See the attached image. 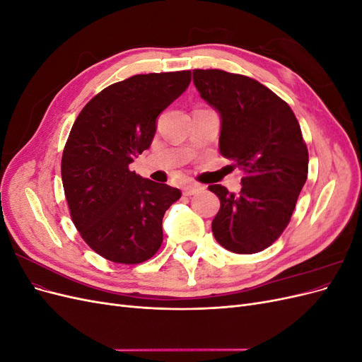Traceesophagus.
Listing matches in <instances>:
<instances>
[{
    "mask_svg": "<svg viewBox=\"0 0 362 362\" xmlns=\"http://www.w3.org/2000/svg\"><path fill=\"white\" fill-rule=\"evenodd\" d=\"M199 190H202V187L199 184H194V182H189L185 184L182 187V194L184 196H192V194H196Z\"/></svg>",
    "mask_w": 362,
    "mask_h": 362,
    "instance_id": "esophagus-1",
    "label": "esophagus"
}]
</instances>
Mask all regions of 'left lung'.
Segmentation results:
<instances>
[{
  "mask_svg": "<svg viewBox=\"0 0 362 362\" xmlns=\"http://www.w3.org/2000/svg\"><path fill=\"white\" fill-rule=\"evenodd\" d=\"M193 83L221 116L218 151L245 172L238 193L208 187L221 201L213 235L234 254H257L286 229L308 177L299 122L286 101L249 76L196 69Z\"/></svg>",
  "mask_w": 362,
  "mask_h": 362,
  "instance_id": "1",
  "label": "left lung"
}]
</instances>
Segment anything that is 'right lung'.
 <instances>
[{
  "label": "right lung",
  "instance_id": "obj_1",
  "mask_svg": "<svg viewBox=\"0 0 362 362\" xmlns=\"http://www.w3.org/2000/svg\"><path fill=\"white\" fill-rule=\"evenodd\" d=\"M190 80V71L129 76L105 87L75 119L62 157L64 196L84 242L108 261L139 264L161 246L163 216L181 192L129 164L151 146L158 115Z\"/></svg>",
  "mask_w": 362,
  "mask_h": 362
}]
</instances>
